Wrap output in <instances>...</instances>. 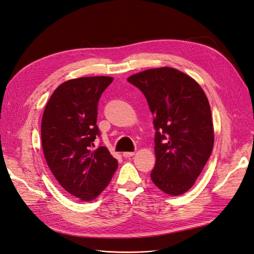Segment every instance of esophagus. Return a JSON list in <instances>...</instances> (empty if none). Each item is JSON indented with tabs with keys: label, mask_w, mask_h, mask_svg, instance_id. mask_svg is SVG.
Listing matches in <instances>:
<instances>
[{
	"label": "esophagus",
	"mask_w": 254,
	"mask_h": 254,
	"mask_svg": "<svg viewBox=\"0 0 254 254\" xmlns=\"http://www.w3.org/2000/svg\"><path fill=\"white\" fill-rule=\"evenodd\" d=\"M135 155V152H125L124 154H122V156H124L125 158H129V157H133Z\"/></svg>",
	"instance_id": "34e87169"
}]
</instances>
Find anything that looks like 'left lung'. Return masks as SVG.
<instances>
[{
  "mask_svg": "<svg viewBox=\"0 0 254 254\" xmlns=\"http://www.w3.org/2000/svg\"><path fill=\"white\" fill-rule=\"evenodd\" d=\"M127 81L142 91L154 116L152 181L166 194L180 195L193 186L212 152L208 99L193 78L171 67L139 72Z\"/></svg>",
  "mask_w": 254,
  "mask_h": 254,
  "instance_id": "obj_1",
  "label": "left lung"
}]
</instances>
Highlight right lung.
I'll return each mask as SVG.
<instances>
[{
    "label": "right lung",
    "mask_w": 254,
    "mask_h": 254,
    "mask_svg": "<svg viewBox=\"0 0 254 254\" xmlns=\"http://www.w3.org/2000/svg\"><path fill=\"white\" fill-rule=\"evenodd\" d=\"M110 76L74 78L55 89L44 111V156L55 179L75 198L89 202L105 190L118 163L106 146L93 151L99 129L97 105Z\"/></svg>",
    "instance_id": "add662e5"
}]
</instances>
